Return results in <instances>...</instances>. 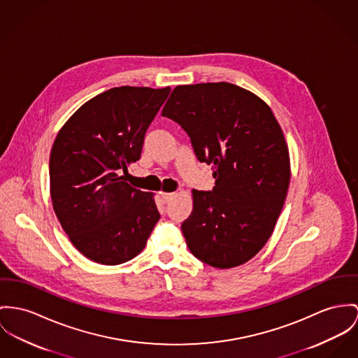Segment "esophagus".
<instances>
[{
  "label": "esophagus",
  "instance_id": "1",
  "mask_svg": "<svg viewBox=\"0 0 358 358\" xmlns=\"http://www.w3.org/2000/svg\"><path fill=\"white\" fill-rule=\"evenodd\" d=\"M161 196H162V199L165 200V201H170L174 196H176V193L174 192H161Z\"/></svg>",
  "mask_w": 358,
  "mask_h": 358
}]
</instances>
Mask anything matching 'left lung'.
Returning a JSON list of instances; mask_svg holds the SVG:
<instances>
[{
	"label": "left lung",
	"mask_w": 358,
	"mask_h": 358,
	"mask_svg": "<svg viewBox=\"0 0 358 358\" xmlns=\"http://www.w3.org/2000/svg\"><path fill=\"white\" fill-rule=\"evenodd\" d=\"M162 115L181 125L215 178L213 191H192L181 224L189 250L215 268L247 263L271 237L290 184L274 113L253 92L220 82L177 85Z\"/></svg>",
	"instance_id": "left-lung-1"
}]
</instances>
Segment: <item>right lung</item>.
<instances>
[{
	"mask_svg": "<svg viewBox=\"0 0 358 358\" xmlns=\"http://www.w3.org/2000/svg\"><path fill=\"white\" fill-rule=\"evenodd\" d=\"M170 87H115L72 114L55 140L49 173L55 215L87 259L125 263L144 249L161 218L154 193L124 171L140 159L144 135Z\"/></svg>",
	"mask_w": 358,
	"mask_h": 358,
	"instance_id": "right-lung-1",
	"label": "right lung"
}]
</instances>
